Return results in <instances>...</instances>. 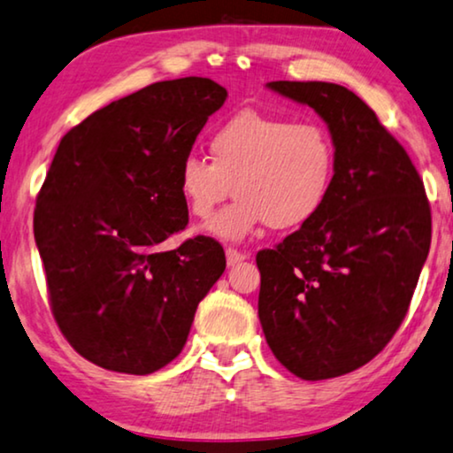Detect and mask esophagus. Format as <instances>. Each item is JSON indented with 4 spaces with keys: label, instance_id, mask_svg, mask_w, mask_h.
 Instances as JSON below:
<instances>
[{
    "label": "esophagus",
    "instance_id": "1",
    "mask_svg": "<svg viewBox=\"0 0 453 453\" xmlns=\"http://www.w3.org/2000/svg\"><path fill=\"white\" fill-rule=\"evenodd\" d=\"M249 257H250L249 252H240V250H236V249H227V250H226L227 267H234V265L246 261V258H249Z\"/></svg>",
    "mask_w": 453,
    "mask_h": 453
}]
</instances>
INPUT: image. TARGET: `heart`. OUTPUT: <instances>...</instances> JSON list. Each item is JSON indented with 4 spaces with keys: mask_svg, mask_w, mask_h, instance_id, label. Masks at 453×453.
<instances>
[{
    "mask_svg": "<svg viewBox=\"0 0 453 453\" xmlns=\"http://www.w3.org/2000/svg\"><path fill=\"white\" fill-rule=\"evenodd\" d=\"M211 161L195 153L178 167L180 196L192 217L209 219L227 196L238 195L207 230L242 242L261 226L296 230L327 204L337 176V149L319 122L242 111L209 138Z\"/></svg>",
    "mask_w": 453,
    "mask_h": 453,
    "instance_id": "1",
    "label": "heart"
}]
</instances>
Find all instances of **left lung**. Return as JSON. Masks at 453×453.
<instances>
[{"instance_id": "obj_1", "label": "left lung", "mask_w": 453, "mask_h": 453, "mask_svg": "<svg viewBox=\"0 0 453 453\" xmlns=\"http://www.w3.org/2000/svg\"><path fill=\"white\" fill-rule=\"evenodd\" d=\"M267 87L312 107L337 149L321 213L257 255L258 319L271 352L296 377L321 381L369 363L402 325L429 255L431 207L406 150L352 90Z\"/></svg>"}]
</instances>
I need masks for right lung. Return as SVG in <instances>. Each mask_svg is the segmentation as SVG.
I'll list each match as a JSON object with an SVG mask.
<instances>
[{
	"label": "right lung",
	"mask_w": 453,
	"mask_h": 453,
	"mask_svg": "<svg viewBox=\"0 0 453 453\" xmlns=\"http://www.w3.org/2000/svg\"><path fill=\"white\" fill-rule=\"evenodd\" d=\"M226 99L211 78L155 82L59 141L37 196L35 240L58 327L96 366L149 375L172 363L226 269L213 238L161 249L188 223L180 161Z\"/></svg>",
	"instance_id": "obj_1"
}]
</instances>
